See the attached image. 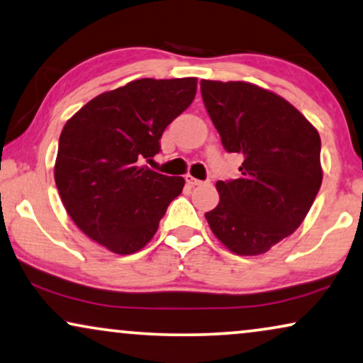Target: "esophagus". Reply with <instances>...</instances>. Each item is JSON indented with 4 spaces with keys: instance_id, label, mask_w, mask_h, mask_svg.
<instances>
[{
    "instance_id": "obj_1",
    "label": "esophagus",
    "mask_w": 363,
    "mask_h": 363,
    "mask_svg": "<svg viewBox=\"0 0 363 363\" xmlns=\"http://www.w3.org/2000/svg\"><path fill=\"white\" fill-rule=\"evenodd\" d=\"M186 182H187V184H189V186H192V187L202 184V181H199V179L189 176V174H187V176H186Z\"/></svg>"
}]
</instances>
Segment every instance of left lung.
<instances>
[{
  "mask_svg": "<svg viewBox=\"0 0 363 363\" xmlns=\"http://www.w3.org/2000/svg\"><path fill=\"white\" fill-rule=\"evenodd\" d=\"M209 118L227 152L244 156L240 177L217 181L206 212L212 232L239 255H259L289 238L322 184L317 129L275 93L244 81H201Z\"/></svg>",
  "mask_w": 363,
  "mask_h": 363,
  "instance_id": "8db88e82",
  "label": "left lung"
}]
</instances>
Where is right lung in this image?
Masks as SVG:
<instances>
[{"instance_id":"right-lung-1","label":"right lung","mask_w":363,"mask_h":363,"mask_svg":"<svg viewBox=\"0 0 363 363\" xmlns=\"http://www.w3.org/2000/svg\"><path fill=\"white\" fill-rule=\"evenodd\" d=\"M196 77L136 79L96 96L62 128L55 181L65 209L89 239L134 254L156 234L184 187L143 166L161 151L164 129L194 101Z\"/></svg>"}]
</instances>
